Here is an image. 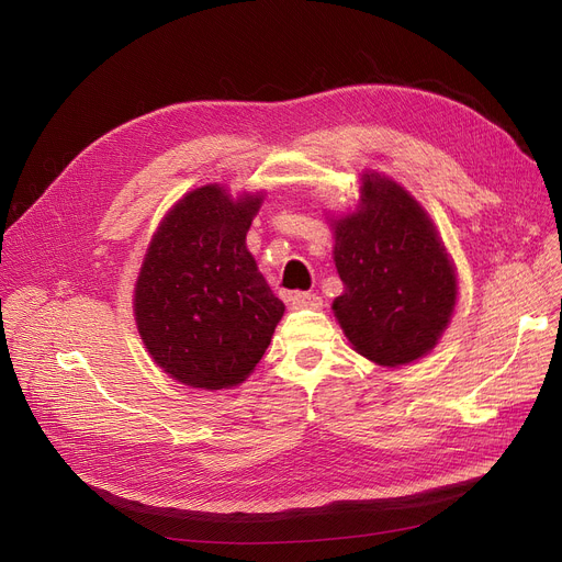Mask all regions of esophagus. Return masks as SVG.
<instances>
[{"label":"esophagus","instance_id":"1","mask_svg":"<svg viewBox=\"0 0 562 562\" xmlns=\"http://www.w3.org/2000/svg\"><path fill=\"white\" fill-rule=\"evenodd\" d=\"M289 301H291L293 310H321L323 307V297L316 293H293Z\"/></svg>","mask_w":562,"mask_h":562}]
</instances>
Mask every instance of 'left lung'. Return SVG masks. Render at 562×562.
<instances>
[{
    "mask_svg": "<svg viewBox=\"0 0 562 562\" xmlns=\"http://www.w3.org/2000/svg\"><path fill=\"white\" fill-rule=\"evenodd\" d=\"M331 228L344 282L331 310L352 348L389 368L425 357L454 314L457 273L423 205L366 171L357 210Z\"/></svg>",
    "mask_w": 562,
    "mask_h": 562,
    "instance_id": "left-lung-1",
    "label": "left lung"
}]
</instances>
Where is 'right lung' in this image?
<instances>
[{
  "mask_svg": "<svg viewBox=\"0 0 562 562\" xmlns=\"http://www.w3.org/2000/svg\"><path fill=\"white\" fill-rule=\"evenodd\" d=\"M261 194L218 184L184 194L160 221L135 282V323L154 361L192 389H233L255 370L284 314L246 233Z\"/></svg>",
  "mask_w": 562,
  "mask_h": 562,
  "instance_id": "obj_1",
  "label": "right lung"
}]
</instances>
